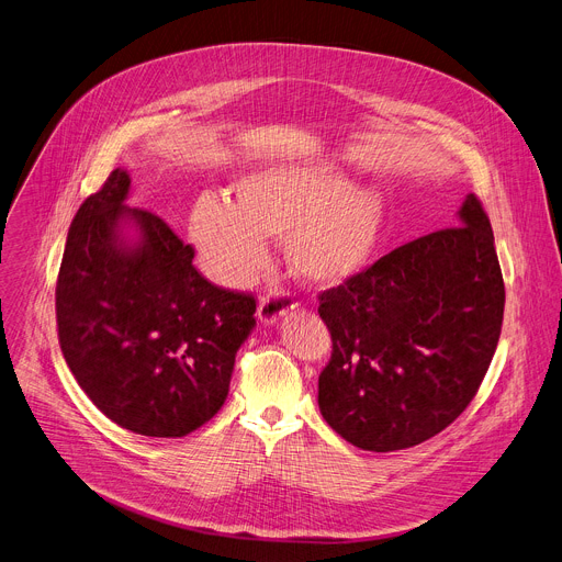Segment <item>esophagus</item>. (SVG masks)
Returning <instances> with one entry per match:
<instances>
[{
    "instance_id": "obj_1",
    "label": "esophagus",
    "mask_w": 562,
    "mask_h": 562,
    "mask_svg": "<svg viewBox=\"0 0 562 562\" xmlns=\"http://www.w3.org/2000/svg\"><path fill=\"white\" fill-rule=\"evenodd\" d=\"M293 310V302L284 293H273V295H262L258 304V316L265 325H276L282 321L289 312Z\"/></svg>"
}]
</instances>
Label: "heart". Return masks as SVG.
I'll return each instance as SVG.
<instances>
[{
    "instance_id": "heart-1",
    "label": "heart",
    "mask_w": 562,
    "mask_h": 562,
    "mask_svg": "<svg viewBox=\"0 0 562 562\" xmlns=\"http://www.w3.org/2000/svg\"><path fill=\"white\" fill-rule=\"evenodd\" d=\"M235 199L203 194L190 213V237L209 271L246 284L267 260V237L284 239L295 278L334 289L361 276L379 248L387 201L374 186H351L329 166L280 164L233 186Z\"/></svg>"
}]
</instances>
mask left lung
Listing matches in <instances>:
<instances>
[{"label":"left lung","instance_id":"1","mask_svg":"<svg viewBox=\"0 0 562 562\" xmlns=\"http://www.w3.org/2000/svg\"><path fill=\"white\" fill-rule=\"evenodd\" d=\"M457 220L321 295L334 351L318 405L363 450L435 437L467 411L491 366L504 316L493 231L475 194Z\"/></svg>","mask_w":562,"mask_h":562}]
</instances>
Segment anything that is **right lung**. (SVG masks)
Here are the masks:
<instances>
[{"label":"right lung","instance_id":"right-lung-1","mask_svg":"<svg viewBox=\"0 0 562 562\" xmlns=\"http://www.w3.org/2000/svg\"><path fill=\"white\" fill-rule=\"evenodd\" d=\"M116 168L78 209L56 286L58 338L100 413L145 437H186L228 396L255 297L211 284L172 228L125 203Z\"/></svg>","mask_w":562,"mask_h":562}]
</instances>
